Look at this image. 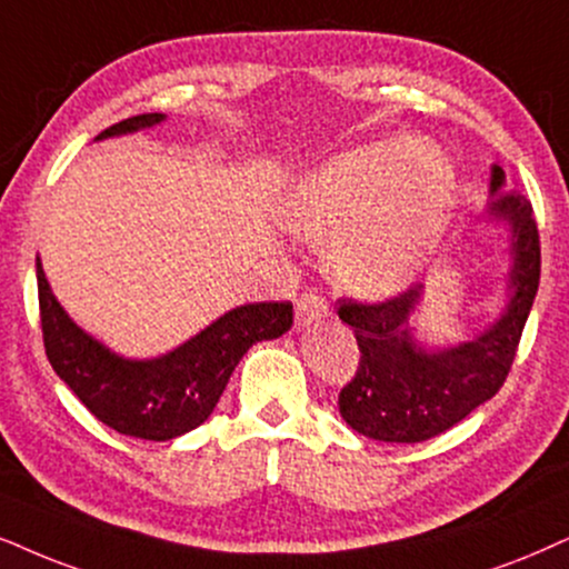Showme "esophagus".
<instances>
[{"label": "esophagus", "instance_id": "34e87169", "mask_svg": "<svg viewBox=\"0 0 569 569\" xmlns=\"http://www.w3.org/2000/svg\"><path fill=\"white\" fill-rule=\"evenodd\" d=\"M328 318V305L326 299L318 297L315 291H305L297 299V326L299 328H309L315 322L326 320Z\"/></svg>", "mask_w": 569, "mask_h": 569}]
</instances>
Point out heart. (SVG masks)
<instances>
[{
  "label": "heart",
  "instance_id": "1",
  "mask_svg": "<svg viewBox=\"0 0 569 569\" xmlns=\"http://www.w3.org/2000/svg\"><path fill=\"white\" fill-rule=\"evenodd\" d=\"M457 201L449 154L428 139L391 136L330 157L280 201L293 239L328 247V272L365 299L405 291L441 241Z\"/></svg>",
  "mask_w": 569,
  "mask_h": 569
}]
</instances>
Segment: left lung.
<instances>
[{"label":"left lung","instance_id":"8db88e82","mask_svg":"<svg viewBox=\"0 0 569 569\" xmlns=\"http://www.w3.org/2000/svg\"><path fill=\"white\" fill-rule=\"evenodd\" d=\"M505 186V170L493 164L486 214L509 231L507 305L472 341L443 349L417 341L412 320L426 293L422 283L380 305L341 299L338 318L355 330L362 355L357 376L338 393V409L351 430L386 443L428 441L505 386L541 278L533 207Z\"/></svg>","mask_w":569,"mask_h":569}]
</instances>
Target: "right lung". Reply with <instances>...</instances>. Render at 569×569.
<instances>
[{"label": "right lung", "mask_w": 569, "mask_h": 569, "mask_svg": "<svg viewBox=\"0 0 569 569\" xmlns=\"http://www.w3.org/2000/svg\"><path fill=\"white\" fill-rule=\"evenodd\" d=\"M164 123L162 112L136 114L97 136L112 139ZM44 349L60 380L107 428L143 441H170L212 415L236 365L251 343L283 336L291 301H257L228 309L181 347L152 359H128L78 328L57 301L36 257Z\"/></svg>", "instance_id": "right-lung-1"}]
</instances>
